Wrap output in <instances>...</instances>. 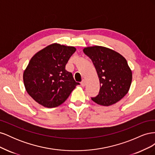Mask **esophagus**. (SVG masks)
<instances>
[{
    "mask_svg": "<svg viewBox=\"0 0 155 155\" xmlns=\"http://www.w3.org/2000/svg\"><path fill=\"white\" fill-rule=\"evenodd\" d=\"M81 86H82L83 87L85 86V79H83L81 83Z\"/></svg>",
    "mask_w": 155,
    "mask_h": 155,
    "instance_id": "obj_1",
    "label": "esophagus"
}]
</instances>
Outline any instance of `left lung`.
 Here are the masks:
<instances>
[{
  "label": "left lung",
  "instance_id": "left-lung-1",
  "mask_svg": "<svg viewBox=\"0 0 155 155\" xmlns=\"http://www.w3.org/2000/svg\"><path fill=\"white\" fill-rule=\"evenodd\" d=\"M83 51L92 60L100 83L99 94L92 100L98 105L110 106L122 99L129 92L133 78L125 58L101 46H88Z\"/></svg>",
  "mask_w": 155,
  "mask_h": 155
}]
</instances>
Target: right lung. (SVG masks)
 <instances>
[{"label": "right lung", "mask_w": 155, "mask_h": 155, "mask_svg": "<svg viewBox=\"0 0 155 155\" xmlns=\"http://www.w3.org/2000/svg\"><path fill=\"white\" fill-rule=\"evenodd\" d=\"M74 46L50 45L31 58L23 73L28 94L39 104L47 108L64 103L79 85L65 66L76 51Z\"/></svg>", "instance_id": "right-lung-1"}]
</instances>
